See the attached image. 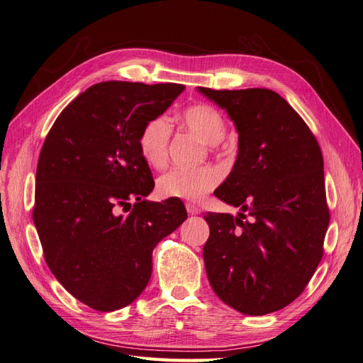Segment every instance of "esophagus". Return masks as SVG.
Masks as SVG:
<instances>
[{"label":"esophagus","mask_w":363,"mask_h":363,"mask_svg":"<svg viewBox=\"0 0 363 363\" xmlns=\"http://www.w3.org/2000/svg\"><path fill=\"white\" fill-rule=\"evenodd\" d=\"M186 211H188V213L189 215H199L201 211H200V207L196 206V204H192V203H188L186 204Z\"/></svg>","instance_id":"34e87169"}]
</instances>
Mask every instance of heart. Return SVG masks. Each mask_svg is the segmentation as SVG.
I'll return each mask as SVG.
<instances>
[{
	"label": "heart",
	"instance_id": "obj_1",
	"mask_svg": "<svg viewBox=\"0 0 363 363\" xmlns=\"http://www.w3.org/2000/svg\"><path fill=\"white\" fill-rule=\"evenodd\" d=\"M182 123L204 144L215 147L225 136L227 123L223 113L211 104L196 103L183 111ZM172 125L171 121L163 116L148 119L142 127L138 139L140 156L155 168H163L168 162L169 139ZM221 180V174L213 167H201L195 169L172 168L164 172L157 182V191L164 199H180L196 201L211 192Z\"/></svg>",
	"mask_w": 363,
	"mask_h": 363
}]
</instances>
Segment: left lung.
I'll list each match as a JSON object with an SVG mask.
<instances>
[{
	"mask_svg": "<svg viewBox=\"0 0 363 363\" xmlns=\"http://www.w3.org/2000/svg\"><path fill=\"white\" fill-rule=\"evenodd\" d=\"M199 91L235 121L239 152L215 195L242 211L204 215L207 279L240 313L280 311L300 296L324 255L330 212L320 144L277 92Z\"/></svg>",
	"mask_w": 363,
	"mask_h": 363,
	"instance_id": "8db88e82",
	"label": "left lung"
}]
</instances>
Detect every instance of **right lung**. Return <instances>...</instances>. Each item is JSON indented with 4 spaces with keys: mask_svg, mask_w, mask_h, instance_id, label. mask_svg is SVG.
Returning a JSON list of instances; mask_svg holds the SVG:
<instances>
[{
    "mask_svg": "<svg viewBox=\"0 0 363 363\" xmlns=\"http://www.w3.org/2000/svg\"><path fill=\"white\" fill-rule=\"evenodd\" d=\"M183 89L96 83L63 108L42 145L33 221L43 257L62 286L95 311L135 301L150 281L152 250L188 218L179 199L142 200L155 180L138 145L147 121Z\"/></svg>",
    "mask_w": 363,
    "mask_h": 363,
    "instance_id": "right-lung-1",
    "label": "right lung"
}]
</instances>
